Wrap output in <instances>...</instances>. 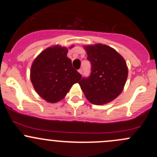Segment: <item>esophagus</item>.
<instances>
[{"label":"esophagus","instance_id":"34e87169","mask_svg":"<svg viewBox=\"0 0 157 157\" xmlns=\"http://www.w3.org/2000/svg\"><path fill=\"white\" fill-rule=\"evenodd\" d=\"M78 72L80 73V74H83V70H82V69H79L78 70Z\"/></svg>","mask_w":157,"mask_h":157}]
</instances>
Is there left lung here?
I'll use <instances>...</instances> for the list:
<instances>
[{"label":"left lung","instance_id":"obj_1","mask_svg":"<svg viewBox=\"0 0 157 157\" xmlns=\"http://www.w3.org/2000/svg\"><path fill=\"white\" fill-rule=\"evenodd\" d=\"M91 63L89 77H83L79 84L86 99L94 105L112 102L122 92L128 77L125 61L114 48L96 44L84 47Z\"/></svg>","mask_w":157,"mask_h":157}]
</instances>
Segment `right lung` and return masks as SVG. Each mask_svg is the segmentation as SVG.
<instances>
[{"label":"right lung","instance_id":"right-lung-1","mask_svg":"<svg viewBox=\"0 0 157 157\" xmlns=\"http://www.w3.org/2000/svg\"><path fill=\"white\" fill-rule=\"evenodd\" d=\"M67 52L68 49L60 45L49 47L41 52L32 64L30 78L33 87L42 99L51 103L64 99L71 86L82 77L72 67Z\"/></svg>","mask_w":157,"mask_h":157}]
</instances>
